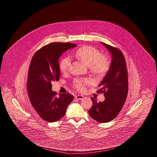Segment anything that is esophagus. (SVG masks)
Segmentation results:
<instances>
[{
  "label": "esophagus",
  "mask_w": 157,
  "mask_h": 157,
  "mask_svg": "<svg viewBox=\"0 0 157 157\" xmlns=\"http://www.w3.org/2000/svg\"><path fill=\"white\" fill-rule=\"evenodd\" d=\"M75 98L76 99H79V100H81L82 99L84 98V97L82 96V95H76L75 96Z\"/></svg>",
  "instance_id": "esophagus-1"
}]
</instances>
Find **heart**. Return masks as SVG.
Listing matches in <instances>:
<instances>
[{
    "label": "heart",
    "instance_id": "obj_1",
    "mask_svg": "<svg viewBox=\"0 0 157 157\" xmlns=\"http://www.w3.org/2000/svg\"><path fill=\"white\" fill-rule=\"evenodd\" d=\"M74 56L79 60L87 65L90 71L97 76L105 75L110 67V60L102 55L96 48L91 46H84L79 48L75 52ZM71 59L68 57H64L60 60L59 69L61 73L67 74L71 67ZM90 83L88 79L76 78L73 82L74 88L79 91H85L86 86Z\"/></svg>",
    "mask_w": 157,
    "mask_h": 157
}]
</instances>
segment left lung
I'll return each mask as SVG.
<instances>
[{"instance_id": "8db88e82", "label": "left lung", "mask_w": 157, "mask_h": 157, "mask_svg": "<svg viewBox=\"0 0 157 157\" xmlns=\"http://www.w3.org/2000/svg\"><path fill=\"white\" fill-rule=\"evenodd\" d=\"M111 53L112 60L109 71L99 84L97 92L103 93L105 99L97 102L91 98L92 106L88 111L90 116L99 122L113 120L125 104L128 90V71L125 57L118 48L102 43Z\"/></svg>"}]
</instances>
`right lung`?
I'll return each mask as SVG.
<instances>
[{
	"label": "right lung",
	"instance_id": "right-lung-1",
	"mask_svg": "<svg viewBox=\"0 0 157 157\" xmlns=\"http://www.w3.org/2000/svg\"><path fill=\"white\" fill-rule=\"evenodd\" d=\"M76 46L71 43L53 42L37 51L31 60L27 82L28 96L38 115L48 122L62 118L74 99L69 93L57 97L56 92L52 90L51 82L59 80V58Z\"/></svg>",
	"mask_w": 157,
	"mask_h": 157
}]
</instances>
